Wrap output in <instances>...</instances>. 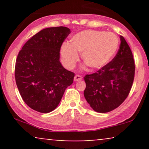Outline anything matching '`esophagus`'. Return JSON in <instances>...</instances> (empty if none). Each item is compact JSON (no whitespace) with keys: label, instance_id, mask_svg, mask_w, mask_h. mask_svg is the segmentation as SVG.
<instances>
[{"label":"esophagus","instance_id":"esophagus-1","mask_svg":"<svg viewBox=\"0 0 149 149\" xmlns=\"http://www.w3.org/2000/svg\"><path fill=\"white\" fill-rule=\"evenodd\" d=\"M82 77L81 76V75H76V76H75L74 77V81H81V80H82Z\"/></svg>","mask_w":149,"mask_h":149}]
</instances>
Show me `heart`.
<instances>
[{"label":"heart","mask_w":149,"mask_h":149,"mask_svg":"<svg viewBox=\"0 0 149 149\" xmlns=\"http://www.w3.org/2000/svg\"><path fill=\"white\" fill-rule=\"evenodd\" d=\"M119 46V40L111 32L98 30H83L71 38L70 44L65 42L61 48L62 62L68 69L74 68L82 60L91 70H99L112 60Z\"/></svg>","instance_id":"1"}]
</instances>
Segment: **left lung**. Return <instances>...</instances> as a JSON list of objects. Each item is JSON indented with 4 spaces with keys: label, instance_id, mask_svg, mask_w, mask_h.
Returning <instances> with one entry per match:
<instances>
[{
    "label": "left lung",
    "instance_id": "8db88e82",
    "mask_svg": "<svg viewBox=\"0 0 149 149\" xmlns=\"http://www.w3.org/2000/svg\"><path fill=\"white\" fill-rule=\"evenodd\" d=\"M119 49L112 61L96 72L84 77V96L93 111L108 113L119 107L131 90L135 63L130 47L120 36Z\"/></svg>",
    "mask_w": 149,
    "mask_h": 149
}]
</instances>
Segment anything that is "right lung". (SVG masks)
Returning <instances> with one entry per match:
<instances>
[{"instance_id":"add662e5","label":"right lung","mask_w":149,"mask_h":149,"mask_svg":"<svg viewBox=\"0 0 149 149\" xmlns=\"http://www.w3.org/2000/svg\"><path fill=\"white\" fill-rule=\"evenodd\" d=\"M68 28H45L30 38L16 59L15 77L20 95L30 108L42 113L56 109L74 73L60 62L62 42Z\"/></svg>"}]
</instances>
